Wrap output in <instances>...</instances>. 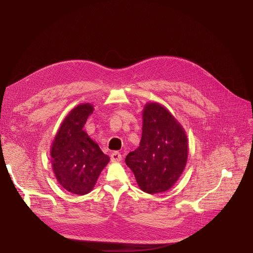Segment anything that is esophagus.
<instances>
[{
    "label": "esophagus",
    "instance_id": "1",
    "mask_svg": "<svg viewBox=\"0 0 253 253\" xmlns=\"http://www.w3.org/2000/svg\"><path fill=\"white\" fill-rule=\"evenodd\" d=\"M111 159L113 162H120L122 160V156L119 152H114L111 154Z\"/></svg>",
    "mask_w": 253,
    "mask_h": 253
}]
</instances>
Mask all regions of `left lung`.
<instances>
[{"label": "left lung", "instance_id": "obj_1", "mask_svg": "<svg viewBox=\"0 0 253 253\" xmlns=\"http://www.w3.org/2000/svg\"><path fill=\"white\" fill-rule=\"evenodd\" d=\"M188 156V136L177 119L161 103H145L139 147L125 159L139 189L148 194L170 190L183 172Z\"/></svg>", "mask_w": 253, "mask_h": 253}]
</instances>
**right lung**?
Here are the masks:
<instances>
[{"instance_id":"right-lung-1","label":"right lung","mask_w":253,"mask_h":253,"mask_svg":"<svg viewBox=\"0 0 253 253\" xmlns=\"http://www.w3.org/2000/svg\"><path fill=\"white\" fill-rule=\"evenodd\" d=\"M94 111L92 103L78 104L65 116L51 143V165L61 187L83 196L90 193L110 157L84 130L88 117Z\"/></svg>"}]
</instances>
